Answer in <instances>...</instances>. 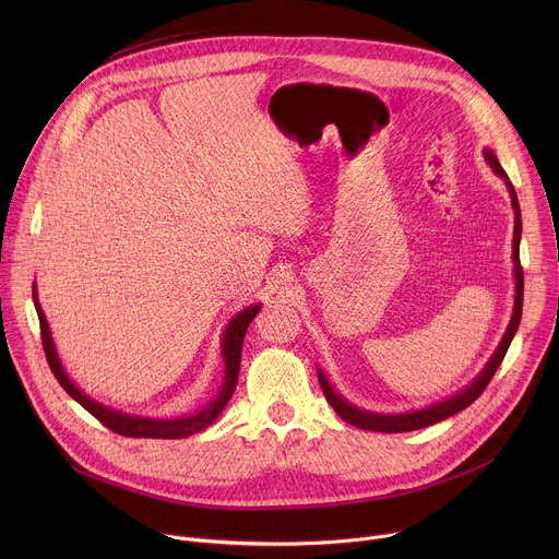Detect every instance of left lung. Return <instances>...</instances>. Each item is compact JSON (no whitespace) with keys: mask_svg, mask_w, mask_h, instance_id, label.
<instances>
[{"mask_svg":"<svg viewBox=\"0 0 559 559\" xmlns=\"http://www.w3.org/2000/svg\"><path fill=\"white\" fill-rule=\"evenodd\" d=\"M485 158L489 162V166L493 168V173L504 179L507 188H509V194H511V203H513V210H515V227H513V272H515V305H513V316H511V323L496 349V354L491 356V360L487 362V367L483 369V373L477 376L468 386H464L460 393L447 397V401L442 403H436L431 407H425V409H418V412H407V414H373V412H365V409H358L354 407L352 403H347L343 395H338L334 391V386L330 384V380L325 378L323 371H318V382H321V389L328 397V403L334 407V412L349 425L358 427V429H365V431H380V433H403V431H416V429H423V427H429V425H436L462 409H466L471 403L477 401V395H480L487 384L491 382L493 373L498 371L500 362L504 360L507 356V349L518 332V325H520V318H522V300H524V272H522V265H520V236H522V216H520V203H518V194H515V188L513 183L509 181L507 173L502 170L498 156L491 152V150H485Z\"/></svg>","mask_w":559,"mask_h":559,"instance_id":"left-lung-1","label":"left lung"}]
</instances>
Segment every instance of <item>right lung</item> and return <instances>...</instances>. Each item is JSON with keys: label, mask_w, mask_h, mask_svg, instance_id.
<instances>
[{"label": "right lung", "mask_w": 559, "mask_h": 559, "mask_svg": "<svg viewBox=\"0 0 559 559\" xmlns=\"http://www.w3.org/2000/svg\"><path fill=\"white\" fill-rule=\"evenodd\" d=\"M33 298H35V309H37V316H39L41 343H44L46 360H48L57 382L66 389V393L72 395L74 401L82 405L88 414H93L104 427H108L110 431H115L119 436H126V438H164V440H177V438H188L192 433H199V431L210 427L221 416V412L225 409V405L229 403V397H231V393L236 389L238 369H241V352H243L246 332H248V328L252 323V318L261 309V305H250L241 313H236L231 318V323L227 325V330L223 334V345H221L223 360H225V378H223V386H221V391H218V395L214 397V401H210V405H205L203 409H199L192 416L162 420V418H143V416H130V414L117 412L112 407H106V405L93 401L91 395H86L82 389H79L68 378V373L63 371V367L59 362V356H57V349H55L48 323H46V316H44V311L39 307L35 287H33Z\"/></svg>", "instance_id": "right-lung-1"}]
</instances>
